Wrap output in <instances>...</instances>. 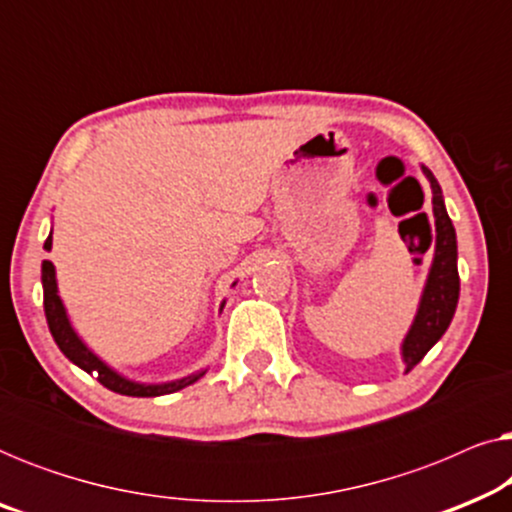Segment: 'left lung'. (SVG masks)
I'll use <instances>...</instances> for the list:
<instances>
[{"mask_svg":"<svg viewBox=\"0 0 512 512\" xmlns=\"http://www.w3.org/2000/svg\"><path fill=\"white\" fill-rule=\"evenodd\" d=\"M431 181L433 191V216H436V256L426 279V289L419 303V312L412 324L408 338L403 342V361L405 370H412L424 359L426 352L443 338L450 326L459 303V270H457V235L447 216L443 191H440L436 177L431 170L422 167Z\"/></svg>","mask_w":512,"mask_h":512,"instance_id":"8db88e82","label":"left lung"}]
</instances>
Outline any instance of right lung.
<instances>
[{"label":"right lung","mask_w":512,"mask_h":512,"mask_svg":"<svg viewBox=\"0 0 512 512\" xmlns=\"http://www.w3.org/2000/svg\"><path fill=\"white\" fill-rule=\"evenodd\" d=\"M44 249H51V235H48ZM41 284H44L46 321H48V328H51L53 340L58 342L60 352L65 354L69 361L76 363V366L86 370V373H97V382H100L102 387H107V389L116 391V394H123V396L149 398V396H163V394H172V391L184 389L202 375V373L191 375V377H184V380H179V382H167V384H137V382L125 380V377H121L118 373H114L111 368L104 366V363L97 359V356L90 352L86 345H83V342L79 340V335L72 331V326H69V319L65 314V307H62V300L58 296V284H55V268H53L51 261L41 263Z\"/></svg>","instance_id":"obj_1"}]
</instances>
